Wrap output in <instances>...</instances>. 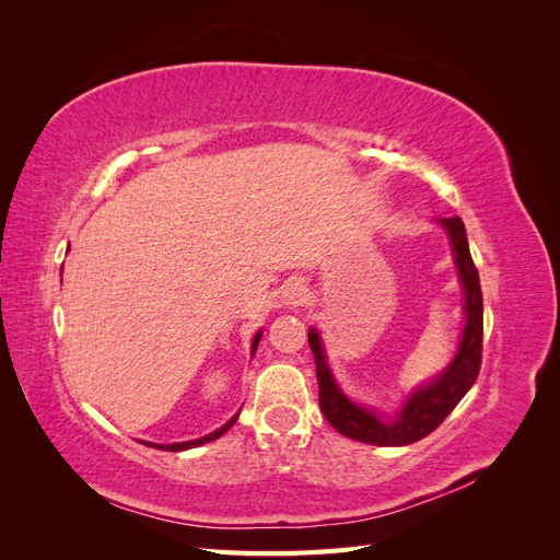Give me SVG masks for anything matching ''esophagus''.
I'll return each instance as SVG.
<instances>
[{"label": "esophagus", "mask_w": 560, "mask_h": 560, "mask_svg": "<svg viewBox=\"0 0 560 560\" xmlns=\"http://www.w3.org/2000/svg\"><path fill=\"white\" fill-rule=\"evenodd\" d=\"M303 301H306V287H303L301 282H292L290 287H287V292H284L287 306H301Z\"/></svg>", "instance_id": "obj_1"}]
</instances>
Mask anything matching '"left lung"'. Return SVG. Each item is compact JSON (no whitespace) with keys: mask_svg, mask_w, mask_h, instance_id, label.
Instances as JSON below:
<instances>
[{"mask_svg":"<svg viewBox=\"0 0 560 560\" xmlns=\"http://www.w3.org/2000/svg\"><path fill=\"white\" fill-rule=\"evenodd\" d=\"M446 226L455 264L460 270V282L465 287V331L460 350H457L451 366L439 376L432 385L418 389L411 399L406 401L404 409L393 420H381L362 406L352 404L338 385L334 383L331 371L325 360V350H322L319 334L315 329L308 331V343L315 358L317 371V385H319V409L325 418L348 439H358L364 444L376 446H406L420 442L428 434H432L446 416L455 409L467 389L474 385L481 369V350H483V296H481V282L479 270L471 261L467 233L460 217L442 219Z\"/></svg>","mask_w":560,"mask_h":560,"instance_id":"left-lung-1","label":"left lung"}]
</instances>
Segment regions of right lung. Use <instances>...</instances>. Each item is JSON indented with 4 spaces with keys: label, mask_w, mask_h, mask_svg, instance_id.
Listing matches in <instances>:
<instances>
[{
    "label": "right lung",
    "mask_w": 560,
    "mask_h": 560,
    "mask_svg": "<svg viewBox=\"0 0 560 560\" xmlns=\"http://www.w3.org/2000/svg\"><path fill=\"white\" fill-rule=\"evenodd\" d=\"M259 338H261V334H257L254 336V341H252V352L257 350V346H259ZM238 420V413H235L224 428H219L217 432H212V434H208V436H202V439H196V442H184V444H171V446H159V448H163V451H186V448H194V446H200V444H208V442H214V439H219L222 436L229 428H233V422ZM147 446H154V444H147Z\"/></svg>",
    "instance_id": "add662e5"
}]
</instances>
